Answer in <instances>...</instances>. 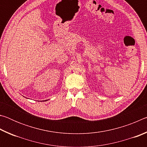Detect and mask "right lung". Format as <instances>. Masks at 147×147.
Wrapping results in <instances>:
<instances>
[{"label": "right lung", "instance_id": "obj_1", "mask_svg": "<svg viewBox=\"0 0 147 147\" xmlns=\"http://www.w3.org/2000/svg\"><path fill=\"white\" fill-rule=\"evenodd\" d=\"M43 101H44V100H43Z\"/></svg>", "mask_w": 147, "mask_h": 147}]
</instances>
